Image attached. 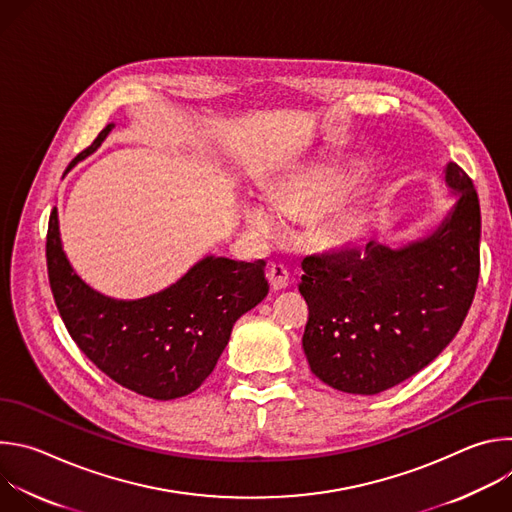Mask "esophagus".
Returning <instances> with one entry per match:
<instances>
[{
	"label": "esophagus",
	"mask_w": 512,
	"mask_h": 512,
	"mask_svg": "<svg viewBox=\"0 0 512 512\" xmlns=\"http://www.w3.org/2000/svg\"><path fill=\"white\" fill-rule=\"evenodd\" d=\"M267 279H269V283H271V287L275 291H281V289H285L289 285V273H287V269L283 265H271L267 269Z\"/></svg>",
	"instance_id": "esophagus-1"
}]
</instances>
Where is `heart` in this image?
<instances>
[{
  "instance_id": "heart-1",
  "label": "heart",
  "mask_w": 512,
  "mask_h": 512,
  "mask_svg": "<svg viewBox=\"0 0 512 512\" xmlns=\"http://www.w3.org/2000/svg\"><path fill=\"white\" fill-rule=\"evenodd\" d=\"M354 178L340 170L318 168L285 178L273 188L271 198H251L245 204V218L263 239H277L285 233V212L291 216L320 214L340 206L354 190ZM367 218L358 210L330 216L324 227L326 237L336 245L360 241Z\"/></svg>"
}]
</instances>
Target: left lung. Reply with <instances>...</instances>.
Masks as SVG:
<instances>
[{
	"instance_id": "left-lung-1",
	"label": "left lung",
	"mask_w": 512,
	"mask_h": 512,
	"mask_svg": "<svg viewBox=\"0 0 512 512\" xmlns=\"http://www.w3.org/2000/svg\"><path fill=\"white\" fill-rule=\"evenodd\" d=\"M444 180L456 200L425 237L302 261L298 287L310 308L302 346L332 389L387 391L425 369L462 328L480 273V202L458 164L446 166Z\"/></svg>"
}]
</instances>
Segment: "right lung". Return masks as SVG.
<instances>
[{"mask_svg": "<svg viewBox=\"0 0 512 512\" xmlns=\"http://www.w3.org/2000/svg\"><path fill=\"white\" fill-rule=\"evenodd\" d=\"M109 123L72 170L105 141ZM46 263L60 318L77 346L109 379L158 401L196 391L229 344L235 322L269 291L265 261L206 255L176 283L139 300H115L85 283L60 241L58 212L50 214Z\"/></svg>", "mask_w": 512, "mask_h": 512, "instance_id": "1", "label": "right lung"}]
</instances>
